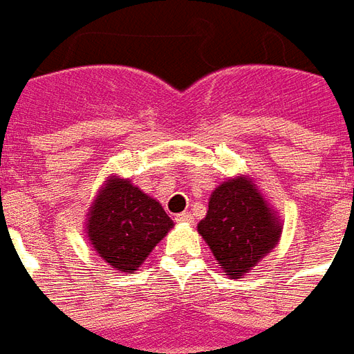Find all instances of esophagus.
Listing matches in <instances>:
<instances>
[{"label":"esophagus","mask_w":354,"mask_h":354,"mask_svg":"<svg viewBox=\"0 0 354 354\" xmlns=\"http://www.w3.org/2000/svg\"><path fill=\"white\" fill-rule=\"evenodd\" d=\"M175 221H177V223H190V221H192V217H190V213H179V215H175Z\"/></svg>","instance_id":"esophagus-1"}]
</instances>
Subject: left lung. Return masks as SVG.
I'll use <instances>...</instances> for the list:
<instances>
[{
	"instance_id": "8db88e82",
	"label": "left lung",
	"mask_w": 354,
	"mask_h": 354,
	"mask_svg": "<svg viewBox=\"0 0 354 354\" xmlns=\"http://www.w3.org/2000/svg\"><path fill=\"white\" fill-rule=\"evenodd\" d=\"M198 232L219 267L240 278L278 244L282 227L255 183L250 177H234L212 192Z\"/></svg>"
}]
</instances>
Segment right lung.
<instances>
[{"instance_id": "1", "label": "right lung", "mask_w": 354, "mask_h": 354, "mask_svg": "<svg viewBox=\"0 0 354 354\" xmlns=\"http://www.w3.org/2000/svg\"><path fill=\"white\" fill-rule=\"evenodd\" d=\"M173 221L154 198L129 179L110 177L87 213V238L110 267L135 272L169 232Z\"/></svg>"}]
</instances>
